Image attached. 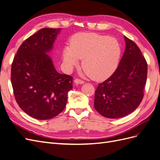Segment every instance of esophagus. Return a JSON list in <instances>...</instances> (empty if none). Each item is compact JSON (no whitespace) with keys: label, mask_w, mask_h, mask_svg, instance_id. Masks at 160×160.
<instances>
[{"label":"esophagus","mask_w":160,"mask_h":160,"mask_svg":"<svg viewBox=\"0 0 160 160\" xmlns=\"http://www.w3.org/2000/svg\"><path fill=\"white\" fill-rule=\"evenodd\" d=\"M74 82H75V83H77V84H83V83H85L84 81L81 80V79H78V78L75 79L74 80Z\"/></svg>","instance_id":"34e87169"}]
</instances>
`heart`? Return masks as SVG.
Here are the masks:
<instances>
[{
  "instance_id": "heart-1",
  "label": "heart",
  "mask_w": 160,
  "mask_h": 160,
  "mask_svg": "<svg viewBox=\"0 0 160 160\" xmlns=\"http://www.w3.org/2000/svg\"><path fill=\"white\" fill-rule=\"evenodd\" d=\"M121 56V47L117 39L96 33H79L72 39L71 46L62 51V59L68 70L81 65L86 75L101 80L115 71Z\"/></svg>"
}]
</instances>
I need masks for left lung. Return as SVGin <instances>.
I'll return each instance as SVG.
<instances>
[{
	"instance_id": "obj_1",
	"label": "left lung",
	"mask_w": 160,
	"mask_h": 160,
	"mask_svg": "<svg viewBox=\"0 0 160 160\" xmlns=\"http://www.w3.org/2000/svg\"><path fill=\"white\" fill-rule=\"evenodd\" d=\"M124 38L126 47L119 66L95 90L94 108L108 118H120L133 112L144 95L147 61L135 42Z\"/></svg>"
}]
</instances>
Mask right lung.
Listing matches in <instances>:
<instances>
[{
    "mask_svg": "<svg viewBox=\"0 0 160 160\" xmlns=\"http://www.w3.org/2000/svg\"><path fill=\"white\" fill-rule=\"evenodd\" d=\"M61 28H41L19 47L11 66L14 98L20 108L37 119H49L65 108L72 77L58 72L46 54Z\"/></svg>",
    "mask_w": 160,
    "mask_h": 160,
    "instance_id": "right-lung-1",
    "label": "right lung"
}]
</instances>
